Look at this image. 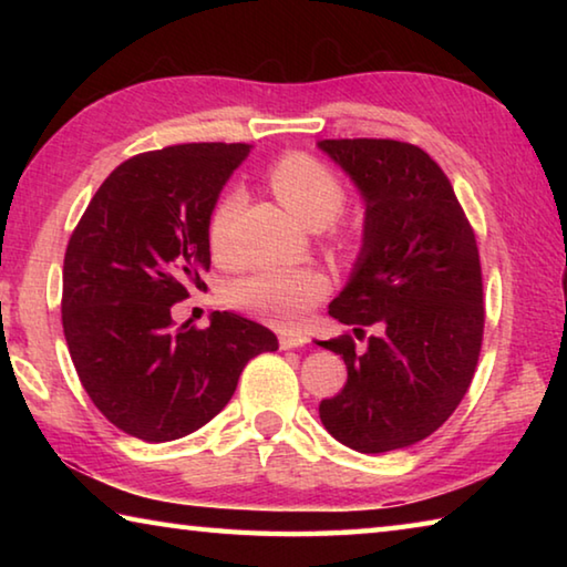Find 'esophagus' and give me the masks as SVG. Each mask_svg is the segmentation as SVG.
<instances>
[{
  "instance_id": "esophagus-1",
  "label": "esophagus",
  "mask_w": 567,
  "mask_h": 567,
  "mask_svg": "<svg viewBox=\"0 0 567 567\" xmlns=\"http://www.w3.org/2000/svg\"><path fill=\"white\" fill-rule=\"evenodd\" d=\"M307 338L302 332H282L280 334V348L282 350H292V348H302Z\"/></svg>"
}]
</instances>
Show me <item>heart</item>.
<instances>
[{
	"label": "heart",
	"instance_id": "1",
	"mask_svg": "<svg viewBox=\"0 0 567 567\" xmlns=\"http://www.w3.org/2000/svg\"><path fill=\"white\" fill-rule=\"evenodd\" d=\"M275 197L310 227H324L348 205V187L324 162L310 155H287L267 169ZM245 197L229 189L217 199L207 219V245L215 260L233 262L237 223ZM328 277L315 267H260L227 285L225 300L235 310L255 315L275 328H295L328 295Z\"/></svg>",
	"mask_w": 567,
	"mask_h": 567
}]
</instances>
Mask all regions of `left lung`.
I'll return each mask as SVG.
<instances>
[{
  "label": "left lung",
  "mask_w": 567,
  "mask_h": 567,
  "mask_svg": "<svg viewBox=\"0 0 567 567\" xmlns=\"http://www.w3.org/2000/svg\"><path fill=\"white\" fill-rule=\"evenodd\" d=\"M364 197L362 249L330 315L352 334L318 342L342 354L348 382L320 402L328 433L358 453L433 435L473 382L485 328L475 233L437 162L398 140H322Z\"/></svg>",
  "instance_id": "obj_1"
}]
</instances>
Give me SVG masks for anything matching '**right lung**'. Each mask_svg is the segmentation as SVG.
Segmentation results:
<instances>
[{
	"label": "right lung",
	"mask_w": 567,
	"mask_h": 567,
	"mask_svg": "<svg viewBox=\"0 0 567 567\" xmlns=\"http://www.w3.org/2000/svg\"><path fill=\"white\" fill-rule=\"evenodd\" d=\"M247 152L192 142L130 157L66 245L62 328L74 370L102 415L145 443L207 425L245 364L277 350L275 332L235 312H213L205 330L172 320V305L205 290L207 219Z\"/></svg>",
	"instance_id": "obj_1"
}]
</instances>
